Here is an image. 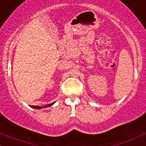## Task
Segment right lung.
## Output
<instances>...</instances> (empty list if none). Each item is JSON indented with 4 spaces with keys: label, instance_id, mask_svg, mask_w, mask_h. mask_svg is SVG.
<instances>
[{
    "label": "right lung",
    "instance_id": "obj_1",
    "mask_svg": "<svg viewBox=\"0 0 146 146\" xmlns=\"http://www.w3.org/2000/svg\"><path fill=\"white\" fill-rule=\"evenodd\" d=\"M55 102H54V103H50V104H48V105H46V106H33L32 108H36V109H42V108H48V107H50V106H52V105L54 104V103H55Z\"/></svg>",
    "mask_w": 146,
    "mask_h": 146
}]
</instances>
